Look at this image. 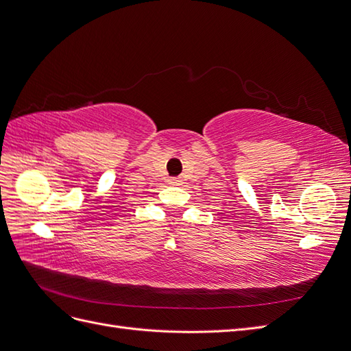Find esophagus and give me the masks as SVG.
Segmentation results:
<instances>
[{
	"label": "esophagus",
	"instance_id": "obj_1",
	"mask_svg": "<svg viewBox=\"0 0 351 351\" xmlns=\"http://www.w3.org/2000/svg\"><path fill=\"white\" fill-rule=\"evenodd\" d=\"M168 183L171 186H180V183H182V182H180L178 178H171V180H168Z\"/></svg>",
	"mask_w": 351,
	"mask_h": 351
}]
</instances>
